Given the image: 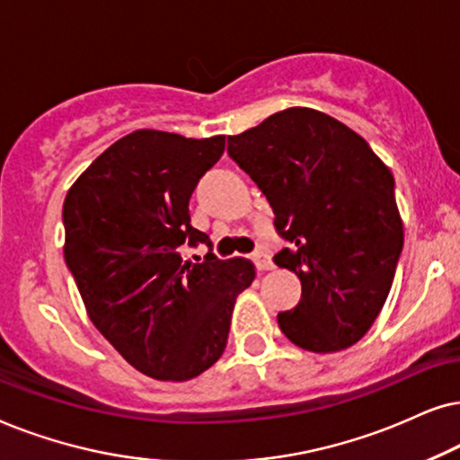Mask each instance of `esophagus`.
Returning <instances> with one entry per match:
<instances>
[{"instance_id": "34e87169", "label": "esophagus", "mask_w": 460, "mask_h": 460, "mask_svg": "<svg viewBox=\"0 0 460 460\" xmlns=\"http://www.w3.org/2000/svg\"><path fill=\"white\" fill-rule=\"evenodd\" d=\"M252 261L259 271H269V269H273V262H271V259H269V254L265 252V250H256V252L252 254Z\"/></svg>"}]
</instances>
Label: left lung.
Returning a JSON list of instances; mask_svg holds the SVG:
<instances>
[{
  "label": "left lung",
  "mask_w": 460,
  "mask_h": 460,
  "mask_svg": "<svg viewBox=\"0 0 460 460\" xmlns=\"http://www.w3.org/2000/svg\"><path fill=\"white\" fill-rule=\"evenodd\" d=\"M226 151L290 243L275 265L303 284L296 307L278 314L281 332L314 353L355 345L381 314L403 248L391 170L351 128L305 107L229 137Z\"/></svg>",
  "instance_id": "obj_1"
}]
</instances>
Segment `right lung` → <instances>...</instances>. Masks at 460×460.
Listing matches in <instances>:
<instances>
[{"mask_svg":"<svg viewBox=\"0 0 460 460\" xmlns=\"http://www.w3.org/2000/svg\"><path fill=\"white\" fill-rule=\"evenodd\" d=\"M225 137L137 130L101 153L63 206L65 262L101 334L159 381H189L223 355L246 259L220 261L191 225L189 199L218 162ZM206 243L204 261L180 259Z\"/></svg>","mask_w":460,"mask_h":460,"instance_id":"add662e5","label":"right lung"}]
</instances>
